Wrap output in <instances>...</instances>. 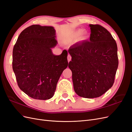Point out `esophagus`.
Masks as SVG:
<instances>
[{"instance_id":"esophagus-1","label":"esophagus","mask_w":132,"mask_h":132,"mask_svg":"<svg viewBox=\"0 0 132 132\" xmlns=\"http://www.w3.org/2000/svg\"><path fill=\"white\" fill-rule=\"evenodd\" d=\"M67 59H68V62H69L70 61H71V57L70 56V55L68 54V57H67Z\"/></svg>"}]
</instances>
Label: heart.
Wrapping results in <instances>:
<instances>
[{"label":"heart","instance_id":"heart-1","mask_svg":"<svg viewBox=\"0 0 132 132\" xmlns=\"http://www.w3.org/2000/svg\"><path fill=\"white\" fill-rule=\"evenodd\" d=\"M89 37V34L87 31H83L82 29H79L74 31L69 36L70 40H75L78 38L79 41L83 42L87 40Z\"/></svg>","mask_w":132,"mask_h":132}]
</instances>
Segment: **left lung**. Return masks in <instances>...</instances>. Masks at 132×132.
I'll use <instances>...</instances> for the list:
<instances>
[{"instance_id": "8db88e82", "label": "left lung", "mask_w": 132, "mask_h": 132, "mask_svg": "<svg viewBox=\"0 0 132 132\" xmlns=\"http://www.w3.org/2000/svg\"><path fill=\"white\" fill-rule=\"evenodd\" d=\"M89 27L90 40L69 47L71 61L68 67L76 94L92 98L101 96L112 86L118 59L117 43L109 32L99 25Z\"/></svg>"}]
</instances>
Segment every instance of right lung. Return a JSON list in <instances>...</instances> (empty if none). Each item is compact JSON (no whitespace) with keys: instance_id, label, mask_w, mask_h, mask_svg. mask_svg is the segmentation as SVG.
<instances>
[{"instance_id":"obj_1","label":"right lung","mask_w":132,"mask_h":132,"mask_svg":"<svg viewBox=\"0 0 132 132\" xmlns=\"http://www.w3.org/2000/svg\"><path fill=\"white\" fill-rule=\"evenodd\" d=\"M53 26L34 25L20 34L13 51V69L19 87L29 96L48 100L55 93L58 80L66 69L67 51L54 55L57 45Z\"/></svg>"}]
</instances>
